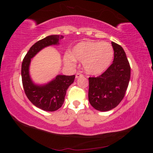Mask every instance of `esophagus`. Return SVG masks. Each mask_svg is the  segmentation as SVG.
Returning <instances> with one entry per match:
<instances>
[{
	"label": "esophagus",
	"instance_id": "1",
	"mask_svg": "<svg viewBox=\"0 0 153 153\" xmlns=\"http://www.w3.org/2000/svg\"><path fill=\"white\" fill-rule=\"evenodd\" d=\"M83 75L82 74L80 73H77L76 75V78H78V77H82Z\"/></svg>",
	"mask_w": 153,
	"mask_h": 153
}]
</instances>
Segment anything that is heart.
<instances>
[{"label": "heart", "instance_id": "obj_1", "mask_svg": "<svg viewBox=\"0 0 153 153\" xmlns=\"http://www.w3.org/2000/svg\"><path fill=\"white\" fill-rule=\"evenodd\" d=\"M113 54L112 46L107 42L84 41L74 46L71 55L67 54L65 56V61L68 64L74 63L75 60L81 61L87 73L97 75L110 65Z\"/></svg>", "mask_w": 153, "mask_h": 153}]
</instances>
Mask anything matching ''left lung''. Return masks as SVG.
I'll list each match as a JSON object with an SVG mask.
<instances>
[{"label": "left lung", "mask_w": 153, "mask_h": 153, "mask_svg": "<svg viewBox=\"0 0 153 153\" xmlns=\"http://www.w3.org/2000/svg\"><path fill=\"white\" fill-rule=\"evenodd\" d=\"M114 50L113 63L104 73L90 77L88 100L95 109L107 111L120 104L125 96L130 79V65L125 51L112 42Z\"/></svg>", "instance_id": "8db88e82"}]
</instances>
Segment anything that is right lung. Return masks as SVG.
Wrapping results in <instances>:
<instances>
[{
  "label": "right lung",
  "instance_id": "1",
  "mask_svg": "<svg viewBox=\"0 0 153 153\" xmlns=\"http://www.w3.org/2000/svg\"><path fill=\"white\" fill-rule=\"evenodd\" d=\"M63 38V36L51 35L38 41L30 48L22 62V78L25 94L33 105L46 111H56L63 105L66 92L74 82L75 75H58L55 79L46 85H36L29 74L31 59L45 47L58 45L59 40Z\"/></svg>",
  "mask_w": 153,
  "mask_h": 153
}]
</instances>
